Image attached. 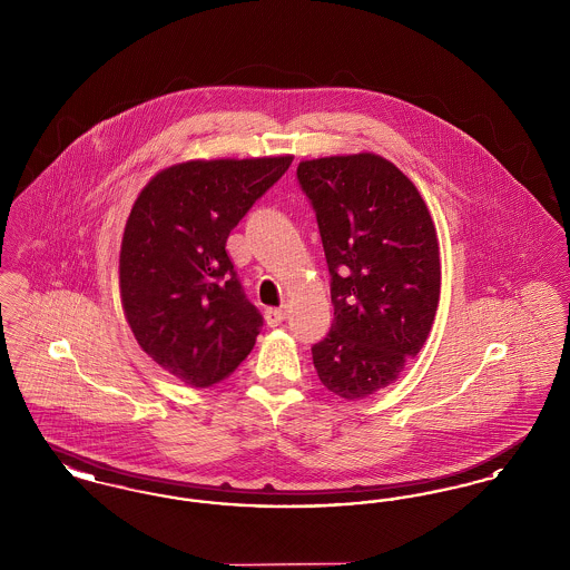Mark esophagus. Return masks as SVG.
Instances as JSON below:
<instances>
[{"label":"esophagus","instance_id":"obj_1","mask_svg":"<svg viewBox=\"0 0 570 570\" xmlns=\"http://www.w3.org/2000/svg\"><path fill=\"white\" fill-rule=\"evenodd\" d=\"M284 318H286V309L284 307H267L265 309V321H267L269 326H277L279 323H284Z\"/></svg>","mask_w":570,"mask_h":570}]
</instances>
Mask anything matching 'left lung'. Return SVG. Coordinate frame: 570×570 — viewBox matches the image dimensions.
<instances>
[{"mask_svg":"<svg viewBox=\"0 0 570 570\" xmlns=\"http://www.w3.org/2000/svg\"><path fill=\"white\" fill-rule=\"evenodd\" d=\"M331 273L333 325L312 358L348 402L395 382L423 348L440 301V249L416 186L376 154L303 160Z\"/></svg>","mask_w":570,"mask_h":570,"instance_id":"1","label":"left lung"}]
</instances>
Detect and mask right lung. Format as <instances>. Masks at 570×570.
I'll list each match as a JSON object with an SVG mask.
<instances>
[{"label": "right lung", "instance_id": "1", "mask_svg": "<svg viewBox=\"0 0 570 570\" xmlns=\"http://www.w3.org/2000/svg\"><path fill=\"white\" fill-rule=\"evenodd\" d=\"M293 156L190 160L136 196L119 252V293L138 346L194 389L228 379L263 316L245 298L226 239Z\"/></svg>", "mask_w": 570, "mask_h": 570}]
</instances>
